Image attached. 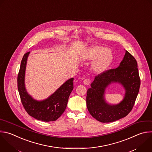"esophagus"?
<instances>
[{
	"label": "esophagus",
	"mask_w": 152,
	"mask_h": 152,
	"mask_svg": "<svg viewBox=\"0 0 152 152\" xmlns=\"http://www.w3.org/2000/svg\"><path fill=\"white\" fill-rule=\"evenodd\" d=\"M83 83L85 85H89V83H90V80L89 79H86L84 80L83 81Z\"/></svg>",
	"instance_id": "1"
}]
</instances>
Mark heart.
Returning <instances> with one entry per match:
<instances>
[{"label":"heart","instance_id":"b5f03b06","mask_svg":"<svg viewBox=\"0 0 152 152\" xmlns=\"http://www.w3.org/2000/svg\"><path fill=\"white\" fill-rule=\"evenodd\" d=\"M86 60H96L93 69L95 72L102 73L104 72L112 62L113 56L110 50L106 48L96 46L89 49L83 55Z\"/></svg>","mask_w":152,"mask_h":152}]
</instances>
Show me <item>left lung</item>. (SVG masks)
<instances>
[{
	"label": "left lung",
	"mask_w": 152,
	"mask_h": 152,
	"mask_svg": "<svg viewBox=\"0 0 152 152\" xmlns=\"http://www.w3.org/2000/svg\"><path fill=\"white\" fill-rule=\"evenodd\" d=\"M121 84L126 91L122 101L112 105L104 98L105 88L111 83ZM140 78L135 58L127 50L120 65L95 76L86 93V106L91 116L101 122H112L127 116L135 104Z\"/></svg>",
	"instance_id": "8db88e82"
}]
</instances>
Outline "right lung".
I'll list each match as a JSON object with an SVG mask.
<instances>
[{"label": "right lung", "mask_w": 152, "mask_h": 152, "mask_svg": "<svg viewBox=\"0 0 152 152\" xmlns=\"http://www.w3.org/2000/svg\"><path fill=\"white\" fill-rule=\"evenodd\" d=\"M30 52L26 53L21 60L17 77L18 89L23 106L27 113L37 120L55 121L66 109L69 97L73 89V78L64 83L48 98L37 101L28 94L25 86V72Z\"/></svg>", "instance_id": "obj_1"}]
</instances>
